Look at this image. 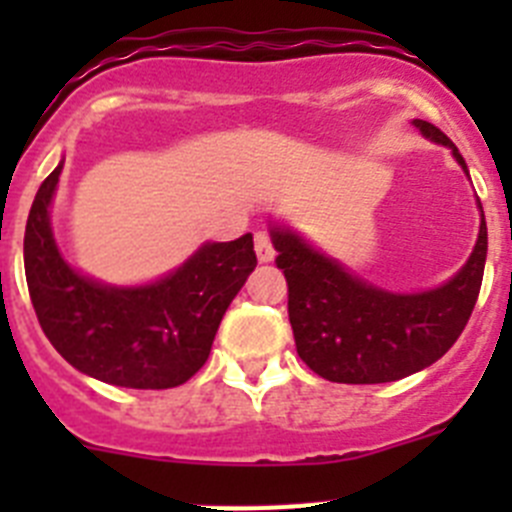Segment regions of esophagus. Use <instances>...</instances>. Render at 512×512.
Masks as SVG:
<instances>
[{"label":"esophagus","instance_id":"34e87169","mask_svg":"<svg viewBox=\"0 0 512 512\" xmlns=\"http://www.w3.org/2000/svg\"><path fill=\"white\" fill-rule=\"evenodd\" d=\"M256 256H259L261 264H269L277 256V251L271 246V238L266 233H256Z\"/></svg>","mask_w":512,"mask_h":512}]
</instances>
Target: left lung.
Masks as SVG:
<instances>
[{
	"instance_id": "1",
	"label": "left lung",
	"mask_w": 512,
	"mask_h": 512,
	"mask_svg": "<svg viewBox=\"0 0 512 512\" xmlns=\"http://www.w3.org/2000/svg\"><path fill=\"white\" fill-rule=\"evenodd\" d=\"M428 140L446 146L469 176L459 148L436 125L413 120ZM467 264L449 282L425 292H390L366 282L297 230L271 225L277 266L289 287V323L297 354L328 382L382 384L436 364L461 336L477 302L487 259V223Z\"/></svg>"
}]
</instances>
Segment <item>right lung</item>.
Wrapping results in <instances>:
<instances>
[{"label": "right lung", "instance_id": "right-lung-1", "mask_svg": "<svg viewBox=\"0 0 512 512\" xmlns=\"http://www.w3.org/2000/svg\"><path fill=\"white\" fill-rule=\"evenodd\" d=\"M63 161L35 194L25 225V277L40 328L87 377L169 390L200 372L225 310L256 269L253 235L202 243L156 282L117 287L63 259L51 225Z\"/></svg>", "mask_w": 512, "mask_h": 512}]
</instances>
